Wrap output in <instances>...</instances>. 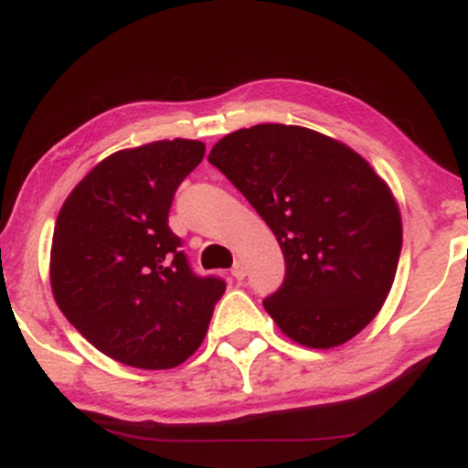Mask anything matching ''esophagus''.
Wrapping results in <instances>:
<instances>
[{"mask_svg": "<svg viewBox=\"0 0 468 468\" xmlns=\"http://www.w3.org/2000/svg\"><path fill=\"white\" fill-rule=\"evenodd\" d=\"M230 275H233L235 279H238V282H241V279L246 277V271H244V266H241L239 261H235L233 268H230Z\"/></svg>", "mask_w": 468, "mask_h": 468, "instance_id": "obj_1", "label": "esophagus"}]
</instances>
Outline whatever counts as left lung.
Returning <instances> with one entry per match:
<instances>
[{"mask_svg":"<svg viewBox=\"0 0 468 468\" xmlns=\"http://www.w3.org/2000/svg\"><path fill=\"white\" fill-rule=\"evenodd\" d=\"M271 227L286 277L264 299L279 330L308 347L341 346L378 314L402 249L389 186L347 144L297 125H255L208 154Z\"/></svg>","mask_w":468,"mask_h":468,"instance_id":"1","label":"left lung"}]
</instances>
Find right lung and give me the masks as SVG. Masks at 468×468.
I'll list each match as a JSON object with an SVG mask.
<instances>
[{
	"mask_svg": "<svg viewBox=\"0 0 468 468\" xmlns=\"http://www.w3.org/2000/svg\"><path fill=\"white\" fill-rule=\"evenodd\" d=\"M200 141L122 149L74 186L55 224L52 294L90 343L118 363L169 369L200 347L227 290L200 277L169 229L180 182L202 163Z\"/></svg>",
	"mask_w": 468,
	"mask_h": 468,
	"instance_id": "right-lung-1",
	"label": "right lung"
}]
</instances>
